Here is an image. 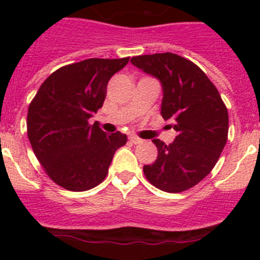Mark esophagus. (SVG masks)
<instances>
[{"label": "esophagus", "instance_id": "34e87169", "mask_svg": "<svg viewBox=\"0 0 260 260\" xmlns=\"http://www.w3.org/2000/svg\"><path fill=\"white\" fill-rule=\"evenodd\" d=\"M130 141H132L134 144H139L143 142V139L139 137H137V135H130Z\"/></svg>", "mask_w": 260, "mask_h": 260}]
</instances>
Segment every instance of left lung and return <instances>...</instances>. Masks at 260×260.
I'll return each mask as SVG.
<instances>
[{"label":"left lung","mask_w":260,"mask_h":260,"mask_svg":"<svg viewBox=\"0 0 260 260\" xmlns=\"http://www.w3.org/2000/svg\"><path fill=\"white\" fill-rule=\"evenodd\" d=\"M132 62L161 82V116L177 132L169 146L153 139L157 158L144 165V176L162 191H186L219 160L228 141V109L215 84L190 59L165 52L133 57Z\"/></svg>","instance_id":"8db88e82"}]
</instances>
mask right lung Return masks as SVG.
I'll return each mask as SVG.
<instances>
[{
    "mask_svg": "<svg viewBox=\"0 0 260 260\" xmlns=\"http://www.w3.org/2000/svg\"><path fill=\"white\" fill-rule=\"evenodd\" d=\"M128 59L88 58L62 66L29 103L32 150L48 177L63 189L86 191L102 183L114 152L127 142L125 134H105L88 119L103 107L112 75Z\"/></svg>",
    "mask_w": 260,
    "mask_h": 260,
    "instance_id": "add662e5",
    "label": "right lung"
}]
</instances>
